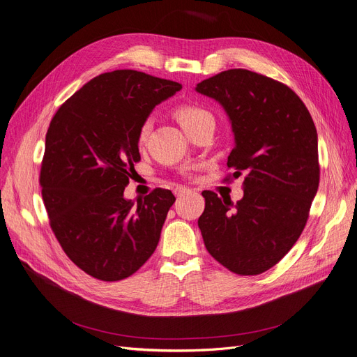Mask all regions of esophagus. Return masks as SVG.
<instances>
[{"label": "esophagus", "instance_id": "34e87169", "mask_svg": "<svg viewBox=\"0 0 357 357\" xmlns=\"http://www.w3.org/2000/svg\"><path fill=\"white\" fill-rule=\"evenodd\" d=\"M174 195L177 196V197H180V196H183V195H186V193H189L190 192V189H188V188H183V186H177V188H174Z\"/></svg>", "mask_w": 357, "mask_h": 357}]
</instances>
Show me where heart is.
I'll return each mask as SVG.
<instances>
[{
  "instance_id": "obj_1",
  "label": "heart",
  "mask_w": 357,
  "mask_h": 357,
  "mask_svg": "<svg viewBox=\"0 0 357 357\" xmlns=\"http://www.w3.org/2000/svg\"><path fill=\"white\" fill-rule=\"evenodd\" d=\"M174 116L177 119V121L180 123V126L184 129V132H188L189 129H192L193 126H196L197 123H201L204 119L211 117V114L208 111H205L201 107L196 105H181L176 109ZM149 129H151V121L144 123V126L140 127L139 130V142L144 144L146 140L148 135H149Z\"/></svg>"
}]
</instances>
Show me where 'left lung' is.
I'll return each instance as SVG.
<instances>
[{
	"label": "left lung",
	"mask_w": 357,
	"mask_h": 357,
	"mask_svg": "<svg viewBox=\"0 0 357 357\" xmlns=\"http://www.w3.org/2000/svg\"><path fill=\"white\" fill-rule=\"evenodd\" d=\"M196 92L227 112L234 135L227 165L231 177L245 174L237 204L202 192L197 225L213 259L234 274H262L287 255L306 225L319 186L317 127L289 86L255 71H221L197 83Z\"/></svg>",
	"instance_id": "8db88e82"
}]
</instances>
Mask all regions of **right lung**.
Returning <instances> with one entry per match:
<instances>
[{"instance_id": "add662e5", "label": "right lung", "mask_w": 357, "mask_h": 357, "mask_svg": "<svg viewBox=\"0 0 357 357\" xmlns=\"http://www.w3.org/2000/svg\"><path fill=\"white\" fill-rule=\"evenodd\" d=\"M180 89L142 71H109L70 96L50 123L42 199L63 250L93 278L130 277L158 246L174 195L155 189L135 204L124 188L140 161V127Z\"/></svg>"}]
</instances>
